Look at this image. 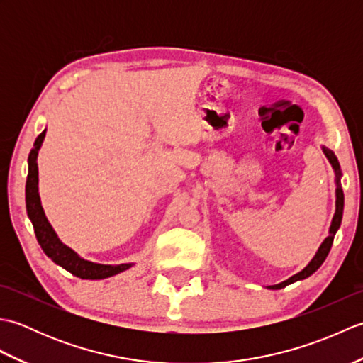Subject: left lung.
Returning a JSON list of instances; mask_svg holds the SVG:
<instances>
[{"instance_id":"8db88e82","label":"left lung","mask_w":363,"mask_h":363,"mask_svg":"<svg viewBox=\"0 0 363 363\" xmlns=\"http://www.w3.org/2000/svg\"><path fill=\"white\" fill-rule=\"evenodd\" d=\"M323 151H325L326 157L329 159L330 165H333L334 172H335V184H337V189H335V213H334V218H333V223H330V228H329V235L325 238V242H323L320 245V248L317 251V254H315V257L309 262V265H307L303 272L296 273L295 276L289 277L287 281H284L281 284L277 285H269V289L273 290H279V289H284L287 287L289 284H293L296 281H301V279H306V277H309L311 274H313L317 269L321 267L323 262L326 260L328 254L330 251V246H333V242H334V237H335V233L338 230V228H340L342 225V217H343V204H345V196H343V190H342V184H340V177H342V172H340V164H338V160L335 157V154L325 148L323 146Z\"/></svg>"}]
</instances>
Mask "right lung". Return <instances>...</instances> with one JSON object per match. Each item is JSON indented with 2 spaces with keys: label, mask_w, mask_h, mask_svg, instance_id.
Returning <instances> with one entry per match:
<instances>
[{
  "label": "right lung",
  "mask_w": 363,
  "mask_h": 363,
  "mask_svg": "<svg viewBox=\"0 0 363 363\" xmlns=\"http://www.w3.org/2000/svg\"><path fill=\"white\" fill-rule=\"evenodd\" d=\"M46 129L35 138L34 148L30 150L28 157V179H26V211L28 217L33 223L34 233L38 245L42 246L43 252L48 256L54 264L65 268L67 272L81 277V279H106L113 274H118L125 269L133 267V264H120V265H101L95 264L79 257L72 248L59 240L57 234L54 233L50 221L46 220L43 207L38 196V167L37 156L45 138Z\"/></svg>",
  "instance_id": "right-lung-1"
}]
</instances>
